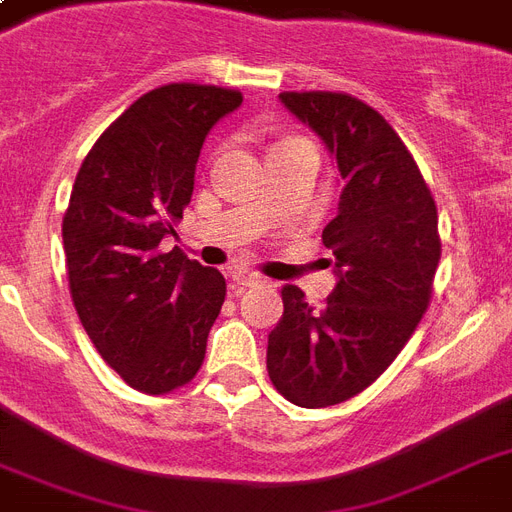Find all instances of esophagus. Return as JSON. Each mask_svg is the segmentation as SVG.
<instances>
[{
	"label": "esophagus",
	"instance_id": "esophagus-1",
	"mask_svg": "<svg viewBox=\"0 0 512 512\" xmlns=\"http://www.w3.org/2000/svg\"><path fill=\"white\" fill-rule=\"evenodd\" d=\"M257 284H263V276L255 271H247V268H236V271L231 273V287L236 289V292H241V289L247 287H257Z\"/></svg>",
	"mask_w": 512,
	"mask_h": 512
}]
</instances>
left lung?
<instances>
[{"label":"left lung","instance_id":"obj_1","mask_svg":"<svg viewBox=\"0 0 512 512\" xmlns=\"http://www.w3.org/2000/svg\"><path fill=\"white\" fill-rule=\"evenodd\" d=\"M279 98L327 143L342 177L337 217L321 233L335 292L313 308L281 287L284 316L268 335L273 388L321 409L369 388L414 335L441 260L438 209L404 140L364 100L321 90Z\"/></svg>","mask_w":512,"mask_h":512}]
</instances>
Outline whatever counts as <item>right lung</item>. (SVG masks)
<instances>
[{
	"instance_id": "obj_1",
	"label": "right lung",
	"mask_w": 512,
	"mask_h": 512,
	"mask_svg": "<svg viewBox=\"0 0 512 512\" xmlns=\"http://www.w3.org/2000/svg\"><path fill=\"white\" fill-rule=\"evenodd\" d=\"M239 90L175 82L138 98L84 156L63 215L68 289L84 332L130 388L164 396L196 377L225 279L175 236L207 132Z\"/></svg>"
}]
</instances>
